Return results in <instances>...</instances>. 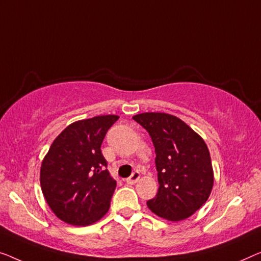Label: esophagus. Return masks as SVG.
<instances>
[{"label":"esophagus","mask_w":261,"mask_h":261,"mask_svg":"<svg viewBox=\"0 0 261 261\" xmlns=\"http://www.w3.org/2000/svg\"><path fill=\"white\" fill-rule=\"evenodd\" d=\"M139 178H141V173H139L138 171H135V172L132 173L129 178H127L126 182L127 184H135V182H137L139 180Z\"/></svg>","instance_id":"34e87169"}]
</instances>
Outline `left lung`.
<instances>
[{"mask_svg": "<svg viewBox=\"0 0 261 261\" xmlns=\"http://www.w3.org/2000/svg\"><path fill=\"white\" fill-rule=\"evenodd\" d=\"M134 119L149 132L155 152L159 189L147 207L171 221L184 220L208 199L213 169L204 139L176 116L144 112Z\"/></svg>", "mask_w": 261, "mask_h": 261, "instance_id": "1", "label": "left lung"}]
</instances>
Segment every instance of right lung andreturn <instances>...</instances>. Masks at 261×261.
<instances>
[{
    "label": "right lung",
    "instance_id": "obj_1",
    "mask_svg": "<svg viewBox=\"0 0 261 261\" xmlns=\"http://www.w3.org/2000/svg\"><path fill=\"white\" fill-rule=\"evenodd\" d=\"M118 118L96 116L70 124L45 154L40 172L42 192L65 223L87 226L109 211L116 180L107 169L100 145Z\"/></svg>",
    "mask_w": 261,
    "mask_h": 261
}]
</instances>
